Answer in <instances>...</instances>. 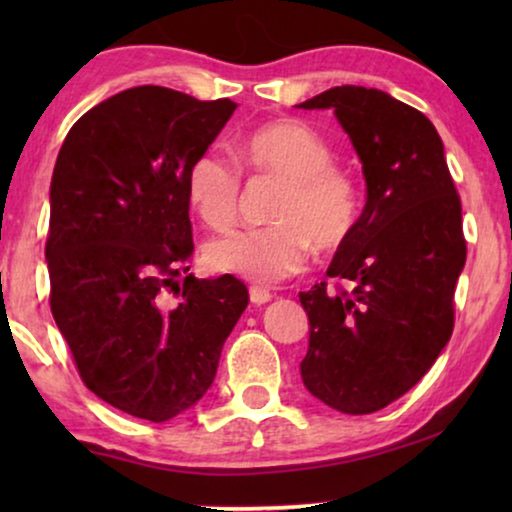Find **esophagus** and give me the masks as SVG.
<instances>
[{"instance_id":"esophagus-1","label":"esophagus","mask_w":512,"mask_h":512,"mask_svg":"<svg viewBox=\"0 0 512 512\" xmlns=\"http://www.w3.org/2000/svg\"><path fill=\"white\" fill-rule=\"evenodd\" d=\"M249 298H251V303H254V305H265V303H270V300H272V293L268 289H263V286H251Z\"/></svg>"}]
</instances>
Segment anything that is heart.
I'll use <instances>...</instances> for the list:
<instances>
[{
    "instance_id": "obj_1",
    "label": "heart",
    "mask_w": 512,
    "mask_h": 512,
    "mask_svg": "<svg viewBox=\"0 0 512 512\" xmlns=\"http://www.w3.org/2000/svg\"><path fill=\"white\" fill-rule=\"evenodd\" d=\"M237 160L256 177L279 181L263 228H244L207 244L205 261L256 284H277L298 275L312 244L340 249L354 235L361 195L352 174L333 163V149L317 130L300 121H272L237 144ZM242 174L219 151H202L186 170V198L200 221L228 230L237 219Z\"/></svg>"
}]
</instances>
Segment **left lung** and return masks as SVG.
Wrapping results in <instances>:
<instances>
[{
  "instance_id": "obj_1",
  "label": "left lung",
  "mask_w": 512,
  "mask_h": 512,
  "mask_svg": "<svg viewBox=\"0 0 512 512\" xmlns=\"http://www.w3.org/2000/svg\"><path fill=\"white\" fill-rule=\"evenodd\" d=\"M300 109H333L363 163L368 200L326 282L300 291L307 391L345 415L387 408L429 373L454 328L466 263L461 200L422 111L375 88L338 86Z\"/></svg>"
}]
</instances>
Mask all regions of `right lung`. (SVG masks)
<instances>
[{
  "mask_svg": "<svg viewBox=\"0 0 512 512\" xmlns=\"http://www.w3.org/2000/svg\"><path fill=\"white\" fill-rule=\"evenodd\" d=\"M237 104L139 86L86 111L51 179V312L86 387L167 422L212 387L249 305L240 279H198L186 170Z\"/></svg>",
  "mask_w": 512,
  "mask_h": 512,
  "instance_id": "right-lung-1",
  "label": "right lung"
}]
</instances>
